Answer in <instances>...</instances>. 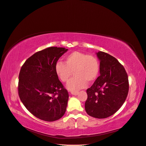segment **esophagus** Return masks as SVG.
<instances>
[{"label":"esophagus","mask_w":146,"mask_h":146,"mask_svg":"<svg viewBox=\"0 0 146 146\" xmlns=\"http://www.w3.org/2000/svg\"><path fill=\"white\" fill-rule=\"evenodd\" d=\"M70 93H71V94H72L74 96H77L78 94V91H72Z\"/></svg>","instance_id":"1"}]
</instances>
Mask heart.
<instances>
[{
    "mask_svg": "<svg viewBox=\"0 0 146 146\" xmlns=\"http://www.w3.org/2000/svg\"><path fill=\"white\" fill-rule=\"evenodd\" d=\"M100 70L99 62L93 55L75 51L64 58V63L58 61L55 65V72L62 82H67L72 72L74 77L67 83L66 88L70 91H78L87 85V82H94Z\"/></svg>",
    "mask_w": 146,
    "mask_h": 146,
    "instance_id": "b5f03b06",
    "label": "heart"
}]
</instances>
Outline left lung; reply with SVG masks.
<instances>
[{"instance_id": "1", "label": "left lung", "mask_w": 146, "mask_h": 146, "mask_svg": "<svg viewBox=\"0 0 146 146\" xmlns=\"http://www.w3.org/2000/svg\"><path fill=\"white\" fill-rule=\"evenodd\" d=\"M100 76L86 90L85 110L88 115L104 119L111 116L121 107L129 89V78L123 66L114 56L99 51Z\"/></svg>"}]
</instances>
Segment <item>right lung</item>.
Here are the masks:
<instances>
[{"instance_id":"obj_1","label":"right lung","mask_w":146,"mask_h":146,"mask_svg":"<svg viewBox=\"0 0 146 146\" xmlns=\"http://www.w3.org/2000/svg\"><path fill=\"white\" fill-rule=\"evenodd\" d=\"M68 48L50 47L37 52L21 67L18 94L25 108L41 120L52 122L66 110L68 92L55 72V65Z\"/></svg>"}]
</instances>
